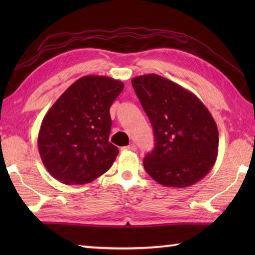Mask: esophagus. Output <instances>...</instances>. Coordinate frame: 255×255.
<instances>
[{
    "mask_svg": "<svg viewBox=\"0 0 255 255\" xmlns=\"http://www.w3.org/2000/svg\"><path fill=\"white\" fill-rule=\"evenodd\" d=\"M124 150H131V152H135L136 150V145L135 144H130L128 146H125V147H123Z\"/></svg>",
    "mask_w": 255,
    "mask_h": 255,
    "instance_id": "34e87169",
    "label": "esophagus"
}]
</instances>
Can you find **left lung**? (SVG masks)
<instances>
[{
	"label": "left lung",
	"instance_id": "obj_1",
	"mask_svg": "<svg viewBox=\"0 0 255 255\" xmlns=\"http://www.w3.org/2000/svg\"><path fill=\"white\" fill-rule=\"evenodd\" d=\"M133 90L153 126L155 147L144 167L159 184L185 188L215 165L218 129L201 100L187 89L156 74L136 76Z\"/></svg>",
	"mask_w": 255,
	"mask_h": 255
}]
</instances>
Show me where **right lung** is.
Listing matches in <instances>:
<instances>
[{"instance_id": "1", "label": "right lung", "mask_w": 255, "mask_h": 255, "mask_svg": "<svg viewBox=\"0 0 255 255\" xmlns=\"http://www.w3.org/2000/svg\"><path fill=\"white\" fill-rule=\"evenodd\" d=\"M123 90L122 81L86 75L51 106L38 133V149L56 180L85 184L110 169L119 150L109 141V110Z\"/></svg>"}]
</instances>
